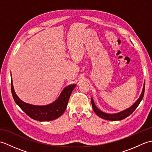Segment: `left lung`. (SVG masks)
Masks as SVG:
<instances>
[{
    "mask_svg": "<svg viewBox=\"0 0 152 152\" xmlns=\"http://www.w3.org/2000/svg\"><path fill=\"white\" fill-rule=\"evenodd\" d=\"M144 90H145V82L144 83L142 91V93H141L140 97L138 99L137 101L135 102L134 104L131 106V107L125 110H124V111H121L120 112L116 113V114H107V113L103 112L101 110H100L95 106L94 101H93V98L91 97V104H92L93 109V110H94V112H95V114L97 115L99 117L101 118L104 119H106V120H110V121L121 120V119H124L127 117H128L129 115H130L134 111V110L138 107V106L139 105L140 102H141V101L143 99L144 94Z\"/></svg>",
    "mask_w": 152,
    "mask_h": 152,
    "instance_id": "8db88e82",
    "label": "left lung"
}]
</instances>
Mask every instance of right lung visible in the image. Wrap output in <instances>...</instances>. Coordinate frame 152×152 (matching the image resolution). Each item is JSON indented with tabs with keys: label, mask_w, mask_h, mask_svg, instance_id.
Listing matches in <instances>:
<instances>
[{
	"label": "right lung",
	"mask_w": 152,
	"mask_h": 152,
	"mask_svg": "<svg viewBox=\"0 0 152 152\" xmlns=\"http://www.w3.org/2000/svg\"><path fill=\"white\" fill-rule=\"evenodd\" d=\"M11 80L12 94L16 104L30 118L39 121H51L60 117L65 111L70 96L76 86V84L66 86L56 101L50 104L36 106L25 102L18 97L14 91L12 79Z\"/></svg>",
	"instance_id": "1"
}]
</instances>
